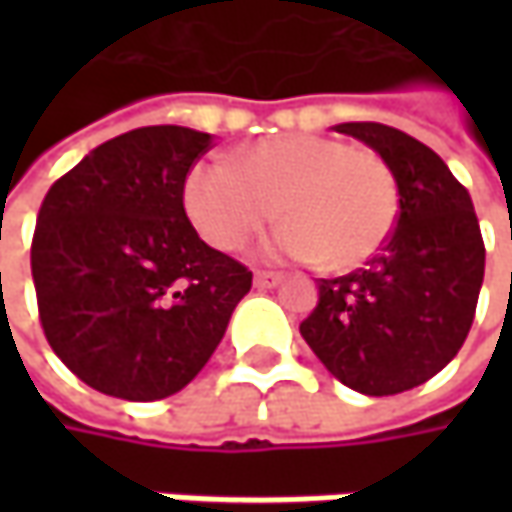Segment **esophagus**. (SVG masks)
Wrapping results in <instances>:
<instances>
[{
    "label": "esophagus",
    "instance_id": "1",
    "mask_svg": "<svg viewBox=\"0 0 512 512\" xmlns=\"http://www.w3.org/2000/svg\"><path fill=\"white\" fill-rule=\"evenodd\" d=\"M282 282V273H273V270H256V285L259 287H276Z\"/></svg>",
    "mask_w": 512,
    "mask_h": 512
}]
</instances>
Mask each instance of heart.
<instances>
[{
  "mask_svg": "<svg viewBox=\"0 0 512 512\" xmlns=\"http://www.w3.org/2000/svg\"><path fill=\"white\" fill-rule=\"evenodd\" d=\"M182 199L216 250L242 247L279 213L285 225L273 233L270 253L327 273L370 262L399 219V185L382 156L313 133L267 136L233 162H196Z\"/></svg>",
  "mask_w": 512,
  "mask_h": 512,
  "instance_id": "b5f03b06",
  "label": "heart"
}]
</instances>
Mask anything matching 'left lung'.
<instances>
[{
	"instance_id": "left-lung-1",
	"label": "left lung",
	"mask_w": 512,
	"mask_h": 512,
	"mask_svg": "<svg viewBox=\"0 0 512 512\" xmlns=\"http://www.w3.org/2000/svg\"><path fill=\"white\" fill-rule=\"evenodd\" d=\"M390 165L399 219L359 270L322 279L299 325L327 370L364 396H393L433 379L470 333L484 279V242L467 187L439 153L379 122H344Z\"/></svg>"
}]
</instances>
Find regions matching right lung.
Segmentation results:
<instances>
[{"instance_id": "right-lung-1", "label": "right lung", "mask_w": 512, "mask_h": 512, "mask_svg": "<svg viewBox=\"0 0 512 512\" xmlns=\"http://www.w3.org/2000/svg\"><path fill=\"white\" fill-rule=\"evenodd\" d=\"M210 133L153 125L93 148L50 185L30 245L39 322L93 390L179 393L225 336L253 273L207 247L185 213L187 170Z\"/></svg>"}]
</instances>
